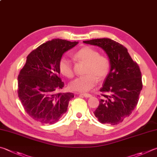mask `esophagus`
I'll list each match as a JSON object with an SVG mask.
<instances>
[{
	"mask_svg": "<svg viewBox=\"0 0 157 157\" xmlns=\"http://www.w3.org/2000/svg\"><path fill=\"white\" fill-rule=\"evenodd\" d=\"M78 94L83 96V97H86V98H90V97H92V95L90 94H85V93H78Z\"/></svg>",
	"mask_w": 157,
	"mask_h": 157,
	"instance_id": "esophagus-1",
	"label": "esophagus"
}]
</instances>
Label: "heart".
<instances>
[{
    "label": "heart",
    "mask_w": 157,
    "mask_h": 157,
    "mask_svg": "<svg viewBox=\"0 0 157 157\" xmlns=\"http://www.w3.org/2000/svg\"><path fill=\"white\" fill-rule=\"evenodd\" d=\"M76 59L87 63L86 75L77 77L70 83V87L74 91L85 92L93 88L97 83L98 78L103 80L108 75L110 64L105 56H101L95 49L85 47L74 55ZM59 68L63 75L71 78L74 70L71 60L67 56H62L59 63Z\"/></svg>",
    "instance_id": "obj_1"
}]
</instances>
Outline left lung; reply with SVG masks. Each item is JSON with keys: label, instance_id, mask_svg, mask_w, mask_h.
<instances>
[{"label": "left lung", "instance_id": "8db88e82", "mask_svg": "<svg viewBox=\"0 0 157 157\" xmlns=\"http://www.w3.org/2000/svg\"><path fill=\"white\" fill-rule=\"evenodd\" d=\"M83 43L99 47L108 55L110 70L100 90L108 94H102L94 114L101 123L117 125L130 116L138 103L143 87L140 68L128 49L110 38H97Z\"/></svg>", "mask_w": 157, "mask_h": 157}]
</instances>
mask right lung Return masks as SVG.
<instances>
[{"mask_svg": "<svg viewBox=\"0 0 157 157\" xmlns=\"http://www.w3.org/2000/svg\"><path fill=\"white\" fill-rule=\"evenodd\" d=\"M78 42L63 39L47 41L27 57L18 76V94L25 110L43 124L56 123L67 110L74 94L58 93L64 83L59 77L63 54Z\"/></svg>", "mask_w": 157, "mask_h": 157, "instance_id": "1", "label": "right lung"}]
</instances>
